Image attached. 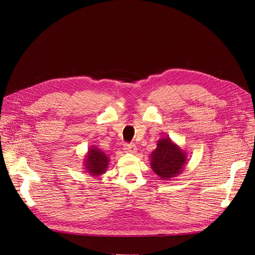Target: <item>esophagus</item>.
<instances>
[{"instance_id": "1", "label": "esophagus", "mask_w": 255, "mask_h": 255, "mask_svg": "<svg viewBox=\"0 0 255 255\" xmlns=\"http://www.w3.org/2000/svg\"><path fill=\"white\" fill-rule=\"evenodd\" d=\"M123 150H125L126 152L134 153L137 150V148H136V145L134 143H126L125 144V149H123Z\"/></svg>"}]
</instances>
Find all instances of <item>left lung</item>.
Listing matches in <instances>:
<instances>
[{
	"label": "left lung",
	"instance_id": "left-lung-1",
	"mask_svg": "<svg viewBox=\"0 0 255 255\" xmlns=\"http://www.w3.org/2000/svg\"><path fill=\"white\" fill-rule=\"evenodd\" d=\"M151 168L160 179L169 180L179 175L187 164V154L169 137L157 141L156 149L151 153Z\"/></svg>",
	"mask_w": 255,
	"mask_h": 255
}]
</instances>
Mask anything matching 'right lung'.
<instances>
[{
  "instance_id": "add662e5",
  "label": "right lung",
  "mask_w": 255,
  "mask_h": 255,
  "mask_svg": "<svg viewBox=\"0 0 255 255\" xmlns=\"http://www.w3.org/2000/svg\"><path fill=\"white\" fill-rule=\"evenodd\" d=\"M110 159L106 154L96 146L88 149V153L84 161L86 172L92 176H98L105 173L106 168L109 167Z\"/></svg>"
}]
</instances>
